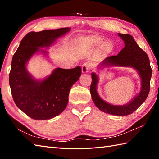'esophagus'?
<instances>
[{
  "label": "esophagus",
  "mask_w": 159,
  "mask_h": 159,
  "mask_svg": "<svg viewBox=\"0 0 159 159\" xmlns=\"http://www.w3.org/2000/svg\"><path fill=\"white\" fill-rule=\"evenodd\" d=\"M91 64H89V63H84V64L81 66V68H82V72L83 73H87L89 69L91 68Z\"/></svg>",
  "instance_id": "34e87169"
}]
</instances>
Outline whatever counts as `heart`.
I'll list each match as a JSON object with an SVG mask.
<instances>
[{
    "label": "heart",
    "mask_w": 159,
    "mask_h": 159,
    "mask_svg": "<svg viewBox=\"0 0 159 159\" xmlns=\"http://www.w3.org/2000/svg\"><path fill=\"white\" fill-rule=\"evenodd\" d=\"M88 40H89V42L91 44H92V45H94L98 44L102 40V39L99 36L92 35L89 38ZM100 49L102 52L108 53L112 50V44L109 41H104L101 44Z\"/></svg>",
    "instance_id": "heart-1"
}]
</instances>
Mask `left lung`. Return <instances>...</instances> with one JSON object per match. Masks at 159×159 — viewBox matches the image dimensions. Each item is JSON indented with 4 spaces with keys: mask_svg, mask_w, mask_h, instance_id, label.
<instances>
[{
    "mask_svg": "<svg viewBox=\"0 0 159 159\" xmlns=\"http://www.w3.org/2000/svg\"><path fill=\"white\" fill-rule=\"evenodd\" d=\"M119 36L123 40L125 47L117 55L106 57L99 64V67L116 66L135 68L138 72L142 79L141 91L137 96H135L127 104L123 106L110 104L99 96L97 91L98 77L96 74L92 72L90 93L95 105L102 112L112 115L122 116L129 115L134 112L146 100L150 91L152 69L148 56L145 51H143L138 45L133 36L129 34H123L120 33H119Z\"/></svg>",
    "mask_w": 159,
    "mask_h": 159,
    "instance_id": "8db88e82",
    "label": "left lung"
}]
</instances>
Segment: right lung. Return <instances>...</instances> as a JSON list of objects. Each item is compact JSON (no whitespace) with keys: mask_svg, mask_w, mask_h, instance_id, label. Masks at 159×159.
Wrapping results in <instances>:
<instances>
[{"mask_svg":"<svg viewBox=\"0 0 159 159\" xmlns=\"http://www.w3.org/2000/svg\"><path fill=\"white\" fill-rule=\"evenodd\" d=\"M62 28L30 32L22 39L13 55L9 73V85L15 104L22 112L34 120H47L64 111L68 102L72 86L81 75L80 66L72 69L55 68L43 80L33 79L27 71L26 63L39 51L48 47L55 40L69 32Z\"/></svg>","mask_w":159,"mask_h":159,"instance_id":"add662e5","label":"right lung"}]
</instances>
